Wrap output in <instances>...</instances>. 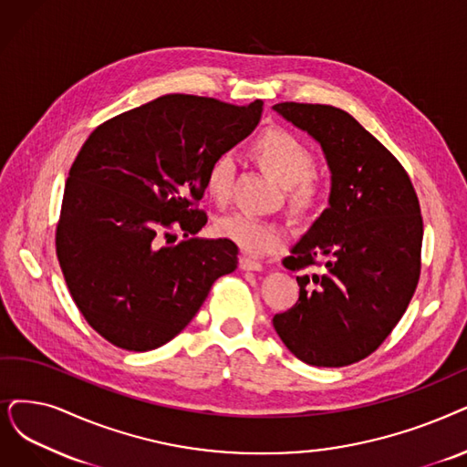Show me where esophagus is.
<instances>
[{"label": "esophagus", "mask_w": 467, "mask_h": 467, "mask_svg": "<svg viewBox=\"0 0 467 467\" xmlns=\"http://www.w3.org/2000/svg\"><path fill=\"white\" fill-rule=\"evenodd\" d=\"M239 268L241 270H247V272H260V270H263V265H260L258 260H254V258L241 256L239 258Z\"/></svg>", "instance_id": "34e87169"}]
</instances>
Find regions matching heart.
<instances>
[{"label":"heart","mask_w":467,"mask_h":467,"mask_svg":"<svg viewBox=\"0 0 467 467\" xmlns=\"http://www.w3.org/2000/svg\"><path fill=\"white\" fill-rule=\"evenodd\" d=\"M254 153L260 164L284 185L293 188L296 201L306 202L316 195V183L310 174L314 171V155L310 149L287 130H268L254 143ZM237 171V155L223 149L209 164L204 174V188L216 202H226L232 193V183ZM220 237L230 239L241 251L254 256L274 253L285 241V228L275 222L258 218L247 213H234L216 223Z\"/></svg>","instance_id":"obj_1"}]
</instances>
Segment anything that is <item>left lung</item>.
I'll list each match as a JSON object with an SVG mask.
<instances>
[{"mask_svg":"<svg viewBox=\"0 0 467 467\" xmlns=\"http://www.w3.org/2000/svg\"><path fill=\"white\" fill-rule=\"evenodd\" d=\"M272 109L320 143L331 172L329 207L284 258L303 270L324 256L326 272L296 275L298 301L274 316V329L298 360L348 366L387 339L416 291L420 201L395 155L347 110L293 101Z\"/></svg>","mask_w":467,"mask_h":467,"instance_id":"1","label":"left lung"}]
</instances>
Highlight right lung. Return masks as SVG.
<instances>
[{
  "instance_id": "obj_1",
  "label": "right lung",
  "mask_w": 467,
  "mask_h": 467,
  "mask_svg": "<svg viewBox=\"0 0 467 467\" xmlns=\"http://www.w3.org/2000/svg\"><path fill=\"white\" fill-rule=\"evenodd\" d=\"M263 115L213 98L171 93L98 126L72 162L57 258L86 322L120 348L174 339L213 284L237 268L230 239L197 237L211 161L245 140ZM184 241L171 246V230Z\"/></svg>"
}]
</instances>
